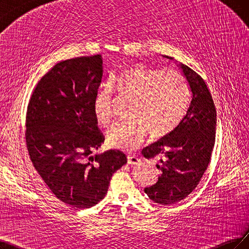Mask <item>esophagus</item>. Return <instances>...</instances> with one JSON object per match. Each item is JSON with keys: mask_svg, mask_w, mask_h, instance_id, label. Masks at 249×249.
<instances>
[{"mask_svg": "<svg viewBox=\"0 0 249 249\" xmlns=\"http://www.w3.org/2000/svg\"><path fill=\"white\" fill-rule=\"evenodd\" d=\"M127 163L128 164H139V163H141V159L135 155H128L127 156Z\"/></svg>", "mask_w": 249, "mask_h": 249, "instance_id": "esophagus-1", "label": "esophagus"}]
</instances>
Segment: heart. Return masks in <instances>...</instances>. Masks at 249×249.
Returning a JSON list of instances; mask_svg holds the SVG:
<instances>
[{
    "label": "heart",
    "instance_id": "b5f03b06",
    "mask_svg": "<svg viewBox=\"0 0 249 249\" xmlns=\"http://www.w3.org/2000/svg\"><path fill=\"white\" fill-rule=\"evenodd\" d=\"M109 86L97 91L93 101L94 115L100 124L110 123L111 89L134 98L131 121L114 124L106 135L109 146L127 152L140 147L148 133L157 139L175 131L185 118L192 99L186 76L175 69L131 65L114 75Z\"/></svg>",
    "mask_w": 249,
    "mask_h": 249
}]
</instances>
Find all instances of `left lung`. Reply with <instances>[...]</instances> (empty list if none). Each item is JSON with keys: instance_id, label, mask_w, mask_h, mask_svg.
<instances>
[{"instance_id": "obj_1", "label": "left lung", "mask_w": 249, "mask_h": 249, "mask_svg": "<svg viewBox=\"0 0 249 249\" xmlns=\"http://www.w3.org/2000/svg\"><path fill=\"white\" fill-rule=\"evenodd\" d=\"M180 66L192 92L187 114L175 131L142 150L145 158L157 159L161 172L157 183L144 191L154 202L165 205L181 201L199 184L215 141L216 111L211 92L193 69Z\"/></svg>"}]
</instances>
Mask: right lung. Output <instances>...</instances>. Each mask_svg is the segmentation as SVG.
<instances>
[{
	"label": "right lung",
	"mask_w": 249,
	"mask_h": 249,
	"mask_svg": "<svg viewBox=\"0 0 249 249\" xmlns=\"http://www.w3.org/2000/svg\"><path fill=\"white\" fill-rule=\"evenodd\" d=\"M102 75L101 55L59 62L39 79L27 106L32 162L58 199L76 210L102 200L112 175L126 163L119 150L94 154L105 140L93 110Z\"/></svg>",
	"instance_id": "obj_1"
}]
</instances>
